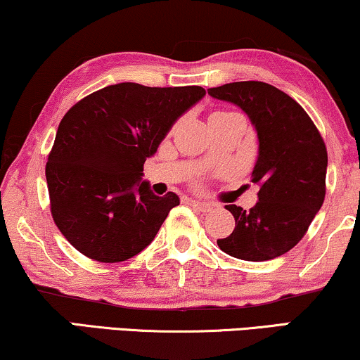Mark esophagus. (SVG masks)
I'll use <instances>...</instances> for the list:
<instances>
[{
	"label": "esophagus",
	"instance_id": "34e87169",
	"mask_svg": "<svg viewBox=\"0 0 360 360\" xmlns=\"http://www.w3.org/2000/svg\"><path fill=\"white\" fill-rule=\"evenodd\" d=\"M188 205L193 206L195 210L201 211V213H210L211 210H213V206L210 203H206V201H198V200H188Z\"/></svg>",
	"mask_w": 360,
	"mask_h": 360
}]
</instances>
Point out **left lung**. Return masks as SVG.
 <instances>
[{"label":"left lung","instance_id":"8db88e82","mask_svg":"<svg viewBox=\"0 0 360 360\" xmlns=\"http://www.w3.org/2000/svg\"><path fill=\"white\" fill-rule=\"evenodd\" d=\"M216 100L240 108L257 132L252 181L260 185L250 211L228 205L236 228L218 239L223 252L262 262L298 244L326 195L328 152L316 126L293 98L264 82L210 88Z\"/></svg>","mask_w":360,"mask_h":360}]
</instances>
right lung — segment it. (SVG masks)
I'll return each instance as SVG.
<instances>
[{"mask_svg":"<svg viewBox=\"0 0 360 360\" xmlns=\"http://www.w3.org/2000/svg\"><path fill=\"white\" fill-rule=\"evenodd\" d=\"M206 95L201 86L116 83L63 116L46 179L52 218L65 239L98 262H122L144 250L170 210L174 191L157 196L144 162L172 126Z\"/></svg>","mask_w":360,"mask_h":360,"instance_id":"right-lung-1","label":"right lung"}]
</instances>
